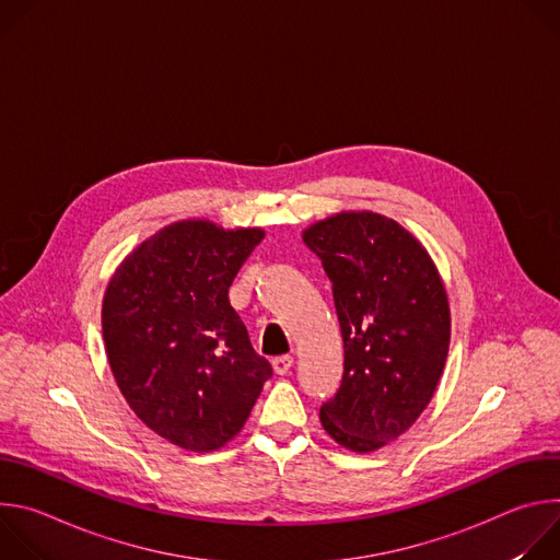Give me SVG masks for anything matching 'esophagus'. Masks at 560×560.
I'll return each instance as SVG.
<instances>
[{"label":"esophagus","mask_w":560,"mask_h":560,"mask_svg":"<svg viewBox=\"0 0 560 560\" xmlns=\"http://www.w3.org/2000/svg\"><path fill=\"white\" fill-rule=\"evenodd\" d=\"M290 368H292V357L283 354V357L272 359V370H275V374L283 376V374H288V372H290Z\"/></svg>","instance_id":"34e87169"}]
</instances>
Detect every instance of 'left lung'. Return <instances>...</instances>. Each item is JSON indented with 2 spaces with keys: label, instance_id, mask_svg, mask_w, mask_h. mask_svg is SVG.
I'll return each instance as SVG.
<instances>
[{
  "label": "left lung",
  "instance_id": "left-lung-1",
  "mask_svg": "<svg viewBox=\"0 0 560 560\" xmlns=\"http://www.w3.org/2000/svg\"><path fill=\"white\" fill-rule=\"evenodd\" d=\"M301 238L332 283L343 337V378L322 425L346 450H381L415 425L443 376L445 283L419 238L372 210L314 221Z\"/></svg>",
  "mask_w": 560,
  "mask_h": 560
}]
</instances>
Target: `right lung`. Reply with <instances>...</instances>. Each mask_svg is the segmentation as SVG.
Returning <instances> with one entry per match:
<instances>
[{"label":"right lung","mask_w":560,"mask_h":560,"mask_svg":"<svg viewBox=\"0 0 560 560\" xmlns=\"http://www.w3.org/2000/svg\"><path fill=\"white\" fill-rule=\"evenodd\" d=\"M264 228L175 221L113 272L102 303L106 357L130 410L188 452H214L246 425L270 363L228 290Z\"/></svg>","instance_id":"add662e5"}]
</instances>
